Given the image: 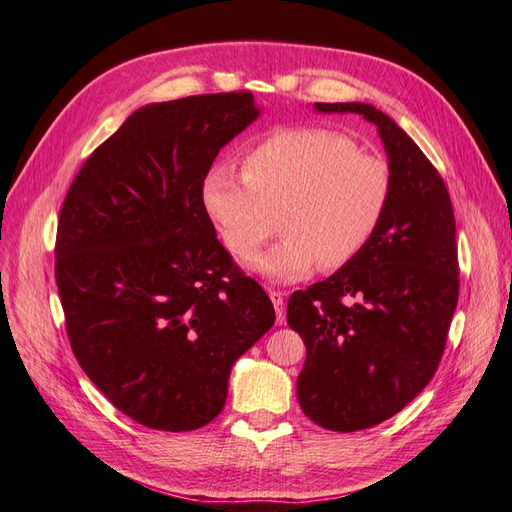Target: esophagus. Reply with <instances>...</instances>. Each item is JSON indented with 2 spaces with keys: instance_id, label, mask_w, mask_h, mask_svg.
I'll return each instance as SVG.
<instances>
[{
  "instance_id": "1",
  "label": "esophagus",
  "mask_w": 512,
  "mask_h": 512,
  "mask_svg": "<svg viewBox=\"0 0 512 512\" xmlns=\"http://www.w3.org/2000/svg\"><path fill=\"white\" fill-rule=\"evenodd\" d=\"M269 298H271V302H274V309H276V324L282 326L285 324V293L269 291Z\"/></svg>"
}]
</instances>
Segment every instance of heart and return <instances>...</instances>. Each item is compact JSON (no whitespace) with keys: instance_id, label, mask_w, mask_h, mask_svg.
<instances>
[{"instance_id":"obj_1","label":"heart","mask_w":512,"mask_h":512,"mask_svg":"<svg viewBox=\"0 0 512 512\" xmlns=\"http://www.w3.org/2000/svg\"><path fill=\"white\" fill-rule=\"evenodd\" d=\"M243 168L212 166L201 186L203 208L225 247L241 258L274 232L278 214L285 234L249 260V269L276 282L300 280L317 265L352 263L392 203L388 160L331 129L278 131L247 151Z\"/></svg>"}]
</instances>
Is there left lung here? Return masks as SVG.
<instances>
[{
	"label": "left lung",
	"mask_w": 512,
	"mask_h": 512,
	"mask_svg": "<svg viewBox=\"0 0 512 512\" xmlns=\"http://www.w3.org/2000/svg\"><path fill=\"white\" fill-rule=\"evenodd\" d=\"M377 127L394 177L390 210L363 252L289 298L306 361L298 401L313 423L359 431L399 414L434 377L458 304L456 219L445 181L399 124L366 102H315Z\"/></svg>",
	"instance_id": "8db88e82"
}]
</instances>
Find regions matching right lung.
Listing matches in <instances>:
<instances>
[{"instance_id": "right-lung-1", "label": "right lung", "mask_w": 512, "mask_h": 512, "mask_svg": "<svg viewBox=\"0 0 512 512\" xmlns=\"http://www.w3.org/2000/svg\"><path fill=\"white\" fill-rule=\"evenodd\" d=\"M260 116L249 92L151 102L78 170L56 230V287L74 355L135 423L217 418L234 361L276 313L219 243L201 186Z\"/></svg>"}]
</instances>
